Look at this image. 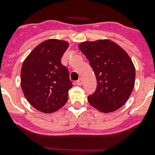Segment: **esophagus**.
Instances as JSON below:
<instances>
[{
    "label": "esophagus",
    "mask_w": 155,
    "mask_h": 155,
    "mask_svg": "<svg viewBox=\"0 0 155 155\" xmlns=\"http://www.w3.org/2000/svg\"><path fill=\"white\" fill-rule=\"evenodd\" d=\"M82 83H83V79H82L81 78L77 81V84H78V85H81Z\"/></svg>",
    "instance_id": "1"
}]
</instances>
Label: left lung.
Instances as JSON below:
<instances>
[{
	"label": "left lung",
	"instance_id": "obj_1",
	"mask_svg": "<svg viewBox=\"0 0 155 155\" xmlns=\"http://www.w3.org/2000/svg\"><path fill=\"white\" fill-rule=\"evenodd\" d=\"M78 47L96 77V90L87 97L90 105L105 113L120 109L130 96L135 83V68L130 57L109 39L86 41Z\"/></svg>",
	"mask_w": 155,
	"mask_h": 155
}]
</instances>
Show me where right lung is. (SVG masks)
I'll return each mask as SVG.
<instances>
[{"label":"right lung","mask_w":155,"mask_h":155,"mask_svg":"<svg viewBox=\"0 0 155 155\" xmlns=\"http://www.w3.org/2000/svg\"><path fill=\"white\" fill-rule=\"evenodd\" d=\"M68 46L67 41L45 40L23 62L21 89L28 102L42 113H54L68 99V91L73 84L68 68L61 64Z\"/></svg>","instance_id":"right-lung-1"}]
</instances>
